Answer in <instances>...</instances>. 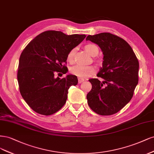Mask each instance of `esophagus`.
<instances>
[{
	"label": "esophagus",
	"mask_w": 154,
	"mask_h": 154,
	"mask_svg": "<svg viewBox=\"0 0 154 154\" xmlns=\"http://www.w3.org/2000/svg\"><path fill=\"white\" fill-rule=\"evenodd\" d=\"M84 79H82V78H79V79H78V82H79V84L82 83V82H84Z\"/></svg>",
	"instance_id": "obj_1"
}]
</instances>
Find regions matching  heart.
Returning <instances> with one entry per match:
<instances>
[{
	"mask_svg": "<svg viewBox=\"0 0 154 154\" xmlns=\"http://www.w3.org/2000/svg\"><path fill=\"white\" fill-rule=\"evenodd\" d=\"M86 51L91 55L92 56H97L98 53V48L97 45L94 44H88L85 46ZM74 49L69 52L68 55V60L70 62L73 61V55H74ZM70 72L73 74L80 78H87L91 76L96 72V69L92 66H82L77 65L73 66L71 68Z\"/></svg>",
	"mask_w": 154,
	"mask_h": 154,
	"instance_id": "obj_1",
	"label": "heart"
}]
</instances>
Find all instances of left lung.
Listing matches in <instances>:
<instances>
[{
  "label": "left lung",
  "mask_w": 154,
  "mask_h": 154,
  "mask_svg": "<svg viewBox=\"0 0 154 154\" xmlns=\"http://www.w3.org/2000/svg\"><path fill=\"white\" fill-rule=\"evenodd\" d=\"M86 40L98 45L103 55L102 67L97 74L103 81L89 80L92 88L86 96L88 103L98 115H114L133 97L138 83V59L129 44L112 34L89 35Z\"/></svg>",
  "instance_id": "1"
}]
</instances>
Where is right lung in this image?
<instances>
[{
  "label": "right lung",
  "mask_w": 154,
  "mask_h": 154,
  "mask_svg": "<svg viewBox=\"0 0 154 154\" xmlns=\"http://www.w3.org/2000/svg\"><path fill=\"white\" fill-rule=\"evenodd\" d=\"M86 36L47 31L39 34L23 49L19 59L17 79L22 97L34 111L51 115L65 104L68 89L77 85V77L67 75L63 79L56 78L54 74L67 72L63 63H66L69 52Z\"/></svg>",
  "instance_id": "add662e5"
}]
</instances>
